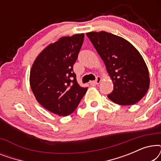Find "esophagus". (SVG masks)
<instances>
[{"instance_id": "obj_1", "label": "esophagus", "mask_w": 161, "mask_h": 161, "mask_svg": "<svg viewBox=\"0 0 161 161\" xmlns=\"http://www.w3.org/2000/svg\"><path fill=\"white\" fill-rule=\"evenodd\" d=\"M101 80H102V78H100V77H97V79L94 81H93V82H92V83H94V84H96V85H97V84H99V83H100V82H101Z\"/></svg>"}]
</instances>
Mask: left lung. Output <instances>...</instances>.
Wrapping results in <instances>:
<instances>
[{"label":"left lung","instance_id":"8db88e82","mask_svg":"<svg viewBox=\"0 0 161 161\" xmlns=\"http://www.w3.org/2000/svg\"><path fill=\"white\" fill-rule=\"evenodd\" d=\"M104 61L114 83L108 95L111 101L122 105L138 103L148 91L149 70L138 50L122 37L106 31L86 34Z\"/></svg>","mask_w":161,"mask_h":161}]
</instances>
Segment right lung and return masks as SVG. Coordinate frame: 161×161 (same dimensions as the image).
<instances>
[{
	"instance_id": "right-lung-1",
	"label": "right lung",
	"mask_w": 161,
	"mask_h": 161,
	"mask_svg": "<svg viewBox=\"0 0 161 161\" xmlns=\"http://www.w3.org/2000/svg\"><path fill=\"white\" fill-rule=\"evenodd\" d=\"M84 34L62 36L38 55L30 71V85L35 98L52 113L66 116L77 108L88 87L76 80L73 65Z\"/></svg>"
}]
</instances>
